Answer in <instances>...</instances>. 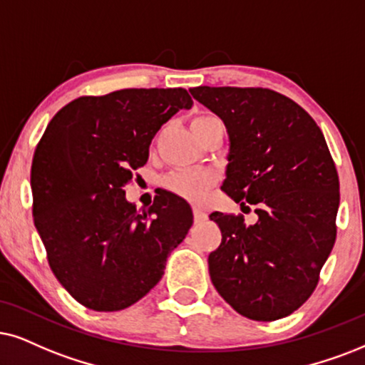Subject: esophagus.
Returning <instances> with one entry per match:
<instances>
[{"mask_svg":"<svg viewBox=\"0 0 365 365\" xmlns=\"http://www.w3.org/2000/svg\"><path fill=\"white\" fill-rule=\"evenodd\" d=\"M193 219H195V222H202V220L207 219V214L198 207H193Z\"/></svg>","mask_w":365,"mask_h":365,"instance_id":"34e87169","label":"esophagus"}]
</instances>
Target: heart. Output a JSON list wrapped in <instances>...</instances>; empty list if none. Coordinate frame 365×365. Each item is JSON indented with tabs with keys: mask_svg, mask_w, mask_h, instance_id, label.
I'll return each instance as SVG.
<instances>
[{
	"mask_svg": "<svg viewBox=\"0 0 365 365\" xmlns=\"http://www.w3.org/2000/svg\"><path fill=\"white\" fill-rule=\"evenodd\" d=\"M212 121H219V119L212 116H198L192 121V128L202 126V124ZM214 182L215 177L210 172H204V170H182V172H175L165 178V187L178 193L180 197L187 198V200L198 202L205 197V193L214 185Z\"/></svg>",
	"mask_w": 365,
	"mask_h": 365,
	"instance_id": "b5f03b06",
	"label": "heart"
}]
</instances>
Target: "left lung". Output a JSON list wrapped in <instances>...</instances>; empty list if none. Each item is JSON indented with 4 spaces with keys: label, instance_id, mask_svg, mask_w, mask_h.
<instances>
[{
    "label": "left lung",
    "instance_id": "left-lung-1",
    "mask_svg": "<svg viewBox=\"0 0 365 365\" xmlns=\"http://www.w3.org/2000/svg\"><path fill=\"white\" fill-rule=\"evenodd\" d=\"M229 136L222 190L257 220L210 214L222 242L209 255L215 289L241 315L271 322L313 293L335 242L339 175L324 133L305 109L269 89H190Z\"/></svg>",
    "mask_w": 365,
    "mask_h": 365
}]
</instances>
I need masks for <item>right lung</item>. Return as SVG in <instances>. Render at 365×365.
Wrapping results in <instances>:
<instances>
[{"instance_id":"obj_1","label":"right lung","mask_w":365,"mask_h":365,"mask_svg":"<svg viewBox=\"0 0 365 365\" xmlns=\"http://www.w3.org/2000/svg\"><path fill=\"white\" fill-rule=\"evenodd\" d=\"M193 101L177 89L79 98L48 123L31 163L34 220L60 284L81 305L118 312L145 297L192 227V207L163 190L136 210L124 185L158 129Z\"/></svg>"}]
</instances>
